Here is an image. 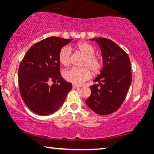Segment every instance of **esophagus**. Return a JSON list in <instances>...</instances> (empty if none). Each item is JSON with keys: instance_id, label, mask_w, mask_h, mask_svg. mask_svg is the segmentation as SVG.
Masks as SVG:
<instances>
[{"instance_id": "34e87169", "label": "esophagus", "mask_w": 154, "mask_h": 154, "mask_svg": "<svg viewBox=\"0 0 154 154\" xmlns=\"http://www.w3.org/2000/svg\"><path fill=\"white\" fill-rule=\"evenodd\" d=\"M72 87H73L74 89H77V88H80V87H79V86L75 85H73V86H72Z\"/></svg>"}]
</instances>
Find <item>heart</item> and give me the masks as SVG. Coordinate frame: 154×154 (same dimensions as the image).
Here are the masks:
<instances>
[{"label": "heart", "instance_id": "obj_1", "mask_svg": "<svg viewBox=\"0 0 154 154\" xmlns=\"http://www.w3.org/2000/svg\"><path fill=\"white\" fill-rule=\"evenodd\" d=\"M79 54L84 56V59L81 62V68H73L63 72V76L68 82L75 85H81L85 81L91 77V72L93 74H98L103 66L102 60L98 56L95 54V50L91 43L87 42H80L74 45ZM59 60L60 63L64 66H67L72 61V49L68 45L61 48L59 51Z\"/></svg>", "mask_w": 154, "mask_h": 154}]
</instances>
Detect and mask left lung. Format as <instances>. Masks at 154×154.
<instances>
[{"mask_svg":"<svg viewBox=\"0 0 154 154\" xmlns=\"http://www.w3.org/2000/svg\"><path fill=\"white\" fill-rule=\"evenodd\" d=\"M99 44L103 67L91 86V95L85 103L100 115L112 114L125 99L132 81L131 65L128 54L108 38L91 39Z\"/></svg>","mask_w":154,"mask_h":154,"instance_id":"1","label":"left lung"}]
</instances>
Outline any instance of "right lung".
Instances as JSON below:
<instances>
[{"label": "right lung", "mask_w": 154, "mask_h": 154, "mask_svg": "<svg viewBox=\"0 0 154 154\" xmlns=\"http://www.w3.org/2000/svg\"><path fill=\"white\" fill-rule=\"evenodd\" d=\"M72 39L49 37L34 44L19 67V91L26 106L39 115L57 111L72 90L60 73V49ZM53 82L51 86L49 83Z\"/></svg>", "instance_id": "right-lung-1"}]
</instances>
